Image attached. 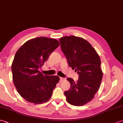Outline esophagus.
Segmentation results:
<instances>
[{"label": "esophagus", "instance_id": "esophagus-1", "mask_svg": "<svg viewBox=\"0 0 123 123\" xmlns=\"http://www.w3.org/2000/svg\"><path fill=\"white\" fill-rule=\"evenodd\" d=\"M64 80H65V78H62V77H60V82L63 81Z\"/></svg>", "mask_w": 123, "mask_h": 123}]
</instances>
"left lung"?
Returning <instances> with one entry per match:
<instances>
[{
	"label": "left lung",
	"instance_id": "obj_1",
	"mask_svg": "<svg viewBox=\"0 0 123 123\" xmlns=\"http://www.w3.org/2000/svg\"><path fill=\"white\" fill-rule=\"evenodd\" d=\"M59 41L69 66L79 74L77 82L67 78L71 87L64 92L67 101L72 105L83 106L92 100L100 88L103 78L100 57L83 38L71 35L62 37Z\"/></svg>",
	"mask_w": 123,
	"mask_h": 123
}]
</instances>
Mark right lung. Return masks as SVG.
I'll use <instances>...</instances> for the list:
<instances>
[{
    "instance_id": "add662e5",
    "label": "right lung",
    "mask_w": 123,
    "mask_h": 123,
    "mask_svg": "<svg viewBox=\"0 0 123 123\" xmlns=\"http://www.w3.org/2000/svg\"><path fill=\"white\" fill-rule=\"evenodd\" d=\"M59 45L55 39L39 37L27 41L16 52L12 65V80L26 100L41 104L51 98L60 78L44 75L38 69Z\"/></svg>"
}]
</instances>
